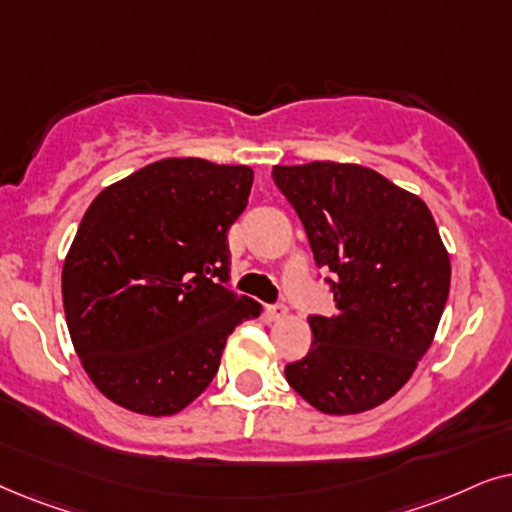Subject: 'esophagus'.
<instances>
[{
	"label": "esophagus",
	"instance_id": "1",
	"mask_svg": "<svg viewBox=\"0 0 512 512\" xmlns=\"http://www.w3.org/2000/svg\"><path fill=\"white\" fill-rule=\"evenodd\" d=\"M264 311H267L269 320H281L288 316V306H283V304H269Z\"/></svg>",
	"mask_w": 512,
	"mask_h": 512
}]
</instances>
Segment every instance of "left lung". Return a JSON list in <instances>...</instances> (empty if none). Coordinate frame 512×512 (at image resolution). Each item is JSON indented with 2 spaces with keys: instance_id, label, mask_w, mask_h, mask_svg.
Listing matches in <instances>:
<instances>
[{
  "instance_id": "8db88e82",
  "label": "left lung",
  "mask_w": 512,
  "mask_h": 512,
  "mask_svg": "<svg viewBox=\"0 0 512 512\" xmlns=\"http://www.w3.org/2000/svg\"><path fill=\"white\" fill-rule=\"evenodd\" d=\"M335 316H309L311 349L285 379L325 414H358L407 384L431 346L449 295V255L419 196L356 163L274 166Z\"/></svg>"
}]
</instances>
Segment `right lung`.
I'll use <instances>...</instances> for the list:
<instances>
[{
	"instance_id": "1",
	"label": "right lung",
	"mask_w": 512,
	"mask_h": 512,
	"mask_svg": "<svg viewBox=\"0 0 512 512\" xmlns=\"http://www.w3.org/2000/svg\"><path fill=\"white\" fill-rule=\"evenodd\" d=\"M252 168L161 159L95 196L63 267L74 351L98 391L147 417L199 398L262 306L227 288V231Z\"/></svg>"
}]
</instances>
